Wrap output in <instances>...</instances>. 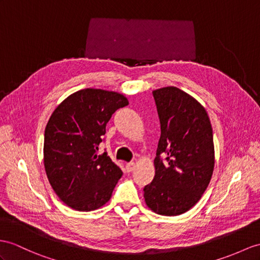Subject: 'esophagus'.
I'll return each mask as SVG.
<instances>
[{
    "label": "esophagus",
    "mask_w": 260,
    "mask_h": 260,
    "mask_svg": "<svg viewBox=\"0 0 260 260\" xmlns=\"http://www.w3.org/2000/svg\"><path fill=\"white\" fill-rule=\"evenodd\" d=\"M135 168H136V164L134 162H130V163H126L125 164L126 172H132V171L135 170Z\"/></svg>",
    "instance_id": "1"
}]
</instances>
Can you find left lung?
<instances>
[{
    "label": "left lung",
    "mask_w": 260,
    "mask_h": 260,
    "mask_svg": "<svg viewBox=\"0 0 260 260\" xmlns=\"http://www.w3.org/2000/svg\"><path fill=\"white\" fill-rule=\"evenodd\" d=\"M152 93L161 137L155 175L143 188L144 201L156 214L176 216L191 210L210 184L215 163L213 130L204 107L185 91L171 86Z\"/></svg>",
    "instance_id": "8db88e82"
}]
</instances>
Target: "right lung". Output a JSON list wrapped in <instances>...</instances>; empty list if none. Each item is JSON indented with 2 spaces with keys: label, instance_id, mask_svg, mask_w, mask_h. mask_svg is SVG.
I'll return each instance as SVG.
<instances>
[{
  "label": "right lung",
  "instance_id": "right-lung-1",
  "mask_svg": "<svg viewBox=\"0 0 260 260\" xmlns=\"http://www.w3.org/2000/svg\"><path fill=\"white\" fill-rule=\"evenodd\" d=\"M129 105L123 94L87 88L68 96L50 116L44 166L57 196L71 208L90 212L111 198L122 171L99 144L113 112Z\"/></svg>",
  "mask_w": 260,
  "mask_h": 260
}]
</instances>
